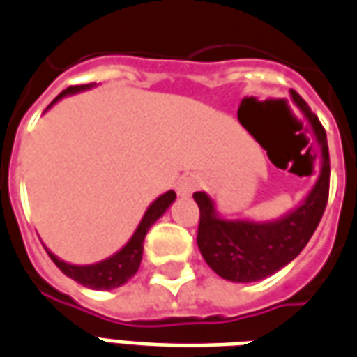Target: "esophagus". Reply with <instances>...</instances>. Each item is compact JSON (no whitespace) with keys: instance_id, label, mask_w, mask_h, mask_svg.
Instances as JSON below:
<instances>
[{"instance_id":"obj_1","label":"esophagus","mask_w":357,"mask_h":357,"mask_svg":"<svg viewBox=\"0 0 357 357\" xmlns=\"http://www.w3.org/2000/svg\"><path fill=\"white\" fill-rule=\"evenodd\" d=\"M203 187V181L201 178H197L193 174H187L183 178H179L178 181V193L181 197H189L193 195L195 191H199Z\"/></svg>"}]
</instances>
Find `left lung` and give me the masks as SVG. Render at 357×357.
Segmentation results:
<instances>
[{"instance_id": "left-lung-1", "label": "left lung", "mask_w": 357, "mask_h": 357, "mask_svg": "<svg viewBox=\"0 0 357 357\" xmlns=\"http://www.w3.org/2000/svg\"><path fill=\"white\" fill-rule=\"evenodd\" d=\"M290 96L309 121L321 151V172L307 195L274 220L226 218L208 193L193 195L201 211L197 245L206 265L224 280L248 284L278 273L307 245L325 213L331 178L326 133L300 94L290 91Z\"/></svg>"}]
</instances>
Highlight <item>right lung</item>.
<instances>
[{
  "instance_id": "right-lung-1",
  "label": "right lung",
  "mask_w": 357,
  "mask_h": 357,
  "mask_svg": "<svg viewBox=\"0 0 357 357\" xmlns=\"http://www.w3.org/2000/svg\"><path fill=\"white\" fill-rule=\"evenodd\" d=\"M92 86H96V83L92 84H81V86H69L66 91L61 92L57 96L56 100L52 102L48 106V109L59 102L66 96H71V94H79V92L91 91ZM176 201V193L174 191H166L162 193L158 199H154L153 203L149 204V208L144 211L143 218L139 222L137 230L133 231V236L127 239V243L123 248L116 251L114 255H109L108 259L104 261H98V263H92V265H73V263H66L63 259H59L57 255H54L48 248L50 259L56 263V266L61 271V273L73 278L75 282L83 284L84 288H91V290H114V288H119L123 286L127 280H131L135 273L139 271V265H141V259H143V243L146 231L151 230L154 222L160 218L162 214L166 213L172 206V203Z\"/></svg>"
}]
</instances>
